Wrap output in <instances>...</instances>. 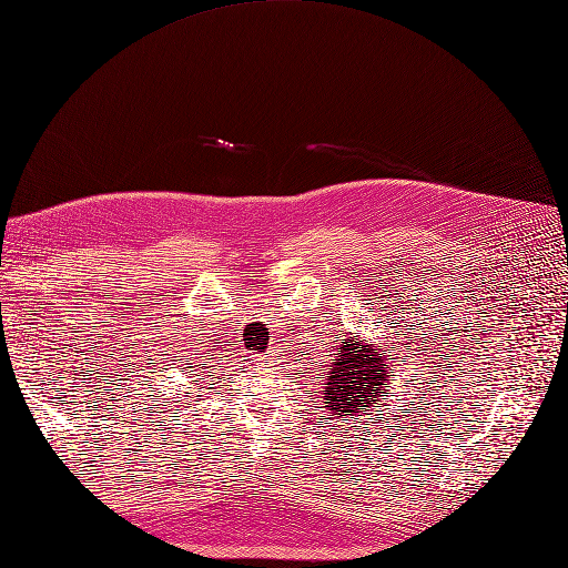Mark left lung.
<instances>
[{
  "label": "left lung",
  "mask_w": 568,
  "mask_h": 568,
  "mask_svg": "<svg viewBox=\"0 0 568 568\" xmlns=\"http://www.w3.org/2000/svg\"><path fill=\"white\" fill-rule=\"evenodd\" d=\"M343 345L336 353V362L332 364V374L327 376V383L323 387L325 408H329L334 415H357L368 408L376 397L385 394L387 374L394 368L383 358L368 348L366 343H359L355 338H343Z\"/></svg>",
  "instance_id": "obj_1"
}]
</instances>
